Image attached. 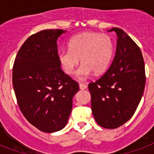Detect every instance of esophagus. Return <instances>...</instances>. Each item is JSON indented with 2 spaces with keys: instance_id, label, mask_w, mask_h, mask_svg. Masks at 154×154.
Listing matches in <instances>:
<instances>
[{
  "instance_id": "34e87169",
  "label": "esophagus",
  "mask_w": 154,
  "mask_h": 154,
  "mask_svg": "<svg viewBox=\"0 0 154 154\" xmlns=\"http://www.w3.org/2000/svg\"><path fill=\"white\" fill-rule=\"evenodd\" d=\"M79 88H80V89H81V90L86 89V88H87V85H85V84H83V83H80Z\"/></svg>"
}]
</instances>
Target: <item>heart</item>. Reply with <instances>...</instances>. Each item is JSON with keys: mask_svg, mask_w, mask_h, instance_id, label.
Here are the masks:
<instances>
[{"mask_svg": "<svg viewBox=\"0 0 154 154\" xmlns=\"http://www.w3.org/2000/svg\"><path fill=\"white\" fill-rule=\"evenodd\" d=\"M69 49L58 51V60L69 75L73 74L80 63L77 79L85 80L94 72L100 74L108 68L114 54L113 40L108 35L85 32L73 36Z\"/></svg>", "mask_w": 154, "mask_h": 154, "instance_id": "b5f03b06", "label": "heart"}]
</instances>
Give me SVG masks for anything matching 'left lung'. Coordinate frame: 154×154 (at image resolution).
<instances>
[{"label":"left lung","mask_w":154,"mask_h":154,"mask_svg":"<svg viewBox=\"0 0 154 154\" xmlns=\"http://www.w3.org/2000/svg\"><path fill=\"white\" fill-rule=\"evenodd\" d=\"M116 55L106 73L88 85L92 115L100 127L115 129L133 116L144 92V59L133 39L118 27Z\"/></svg>","instance_id":"1"}]
</instances>
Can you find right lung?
Returning <instances> with one entry per match:
<instances>
[{"mask_svg":"<svg viewBox=\"0 0 154 154\" xmlns=\"http://www.w3.org/2000/svg\"><path fill=\"white\" fill-rule=\"evenodd\" d=\"M66 31L43 30L31 35L19 50L12 69V85L21 112L46 133L66 127L78 83L62 71L57 39Z\"/></svg>","mask_w":154,"mask_h":154,"instance_id":"right-lung-1","label":"right lung"}]
</instances>
